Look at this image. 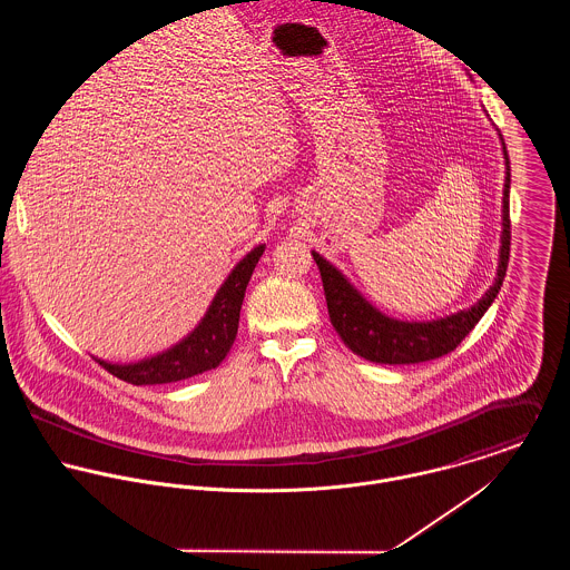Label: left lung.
Masks as SVG:
<instances>
[{
	"instance_id": "8db88e82",
	"label": "left lung",
	"mask_w": 570,
	"mask_h": 570,
	"mask_svg": "<svg viewBox=\"0 0 570 570\" xmlns=\"http://www.w3.org/2000/svg\"><path fill=\"white\" fill-rule=\"evenodd\" d=\"M502 154H504L507 170H504V190H502V235H500L498 272H495L493 285L470 309H461L452 316L436 318L430 323H404L397 318H389L377 307H373L346 281V276L337 267H333L318 252H312L323 276L331 325L355 355L375 364H419V362L436 360L454 351L463 342V337L483 318V314L491 307L493 298L502 287L507 265H509L511 166H509L504 142H502Z\"/></svg>"
}]
</instances>
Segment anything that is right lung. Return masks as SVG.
<instances>
[{
  "label": "right lung",
  "instance_id": "obj_1",
  "mask_svg": "<svg viewBox=\"0 0 570 570\" xmlns=\"http://www.w3.org/2000/svg\"><path fill=\"white\" fill-rule=\"evenodd\" d=\"M263 252L265 245H256L252 252L245 254L215 294L202 323L181 342L154 357L134 364H111L96 357L98 364L105 366V371H109L118 380L134 386L170 384L217 368L237 337L245 287Z\"/></svg>",
  "mask_w": 570,
  "mask_h": 570
}]
</instances>
